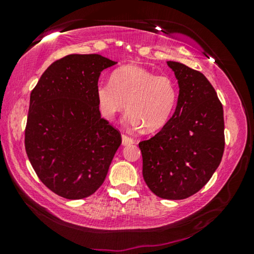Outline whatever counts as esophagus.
<instances>
[{
	"label": "esophagus",
	"mask_w": 254,
	"mask_h": 254,
	"mask_svg": "<svg viewBox=\"0 0 254 254\" xmlns=\"http://www.w3.org/2000/svg\"><path fill=\"white\" fill-rule=\"evenodd\" d=\"M121 138H123V145H130V144H133L134 143V140L131 137H129V136H127V135H123V136H121Z\"/></svg>",
	"instance_id": "1"
}]
</instances>
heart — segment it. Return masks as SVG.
Here are the masks:
<instances>
[{"instance_id":"b5f03b06","label":"heart","mask_w":254,"mask_h":254,"mask_svg":"<svg viewBox=\"0 0 254 254\" xmlns=\"http://www.w3.org/2000/svg\"><path fill=\"white\" fill-rule=\"evenodd\" d=\"M95 93L103 118L113 120L128 107L126 123L135 129L145 127L147 131L162 129L169 123L178 99L171 76L131 64L114 70L111 82L98 83Z\"/></svg>"}]
</instances>
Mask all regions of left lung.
Masks as SVG:
<instances>
[{"label":"left lung","mask_w":254,"mask_h":254,"mask_svg":"<svg viewBox=\"0 0 254 254\" xmlns=\"http://www.w3.org/2000/svg\"><path fill=\"white\" fill-rule=\"evenodd\" d=\"M179 86L169 123L138 147L144 182L162 199H186L202 189L220 165L224 151L223 107L200 71L168 61Z\"/></svg>","instance_id":"left-lung-1"}]
</instances>
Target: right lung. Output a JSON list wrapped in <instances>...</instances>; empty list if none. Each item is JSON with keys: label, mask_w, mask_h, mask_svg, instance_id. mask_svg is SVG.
Returning <instances> with one entry per match:
<instances>
[{"label": "right lung", "mask_w": 254, "mask_h": 254, "mask_svg": "<svg viewBox=\"0 0 254 254\" xmlns=\"http://www.w3.org/2000/svg\"><path fill=\"white\" fill-rule=\"evenodd\" d=\"M116 61L99 54H70L48 67L32 90L25 150L39 179L69 200L102 186L121 135L100 117L96 86Z\"/></svg>", "instance_id": "right-lung-1"}]
</instances>
